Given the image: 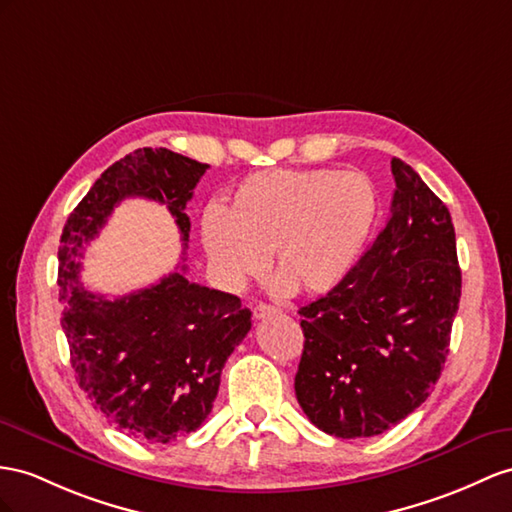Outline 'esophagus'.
Returning a JSON list of instances; mask_svg holds the SVG:
<instances>
[{"label": "esophagus", "instance_id": "1", "mask_svg": "<svg viewBox=\"0 0 512 512\" xmlns=\"http://www.w3.org/2000/svg\"><path fill=\"white\" fill-rule=\"evenodd\" d=\"M277 313H281L279 307L259 303V305L253 309V318H255V320H264V318H270V316H277Z\"/></svg>", "mask_w": 512, "mask_h": 512}]
</instances>
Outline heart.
I'll return each mask as SVG.
<instances>
[{
	"mask_svg": "<svg viewBox=\"0 0 512 512\" xmlns=\"http://www.w3.org/2000/svg\"><path fill=\"white\" fill-rule=\"evenodd\" d=\"M378 209V186L363 170H261L233 190L227 214L203 216L201 242L222 285L259 277L270 253L279 292L316 296L355 270Z\"/></svg>",
	"mask_w": 512,
	"mask_h": 512,
	"instance_id": "heart-1",
	"label": "heart"
}]
</instances>
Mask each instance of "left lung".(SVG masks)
Instances as JSON below:
<instances>
[{
	"mask_svg": "<svg viewBox=\"0 0 512 512\" xmlns=\"http://www.w3.org/2000/svg\"><path fill=\"white\" fill-rule=\"evenodd\" d=\"M391 173L383 231L342 285L298 309V404L313 426L342 439L381 435L430 396L461 300L448 207L398 157Z\"/></svg>",
	"mask_w": 512,
	"mask_h": 512,
	"instance_id": "1",
	"label": "left lung"
}]
</instances>
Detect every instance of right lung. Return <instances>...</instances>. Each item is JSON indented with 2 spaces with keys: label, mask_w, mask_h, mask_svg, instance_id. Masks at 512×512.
Masks as SVG:
<instances>
[{
  "label": "right lung",
  "mask_w": 512,
  "mask_h": 512,
  "mask_svg": "<svg viewBox=\"0 0 512 512\" xmlns=\"http://www.w3.org/2000/svg\"><path fill=\"white\" fill-rule=\"evenodd\" d=\"M207 168L168 149L129 153L93 183L60 238L62 329L77 381L116 428L151 443H170L205 422L222 368L251 331V311L238 296L188 281L186 266L144 290L106 298L80 283V257L129 196L164 203L186 248V205Z\"/></svg>",
  "instance_id": "right-lung-1"
}]
</instances>
